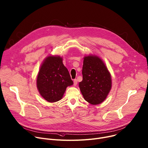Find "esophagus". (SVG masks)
<instances>
[{"label":"esophagus","instance_id":"34e87169","mask_svg":"<svg viewBox=\"0 0 148 148\" xmlns=\"http://www.w3.org/2000/svg\"><path fill=\"white\" fill-rule=\"evenodd\" d=\"M77 84V80L76 79H74V81H73V85H74V86H76Z\"/></svg>","mask_w":148,"mask_h":148}]
</instances>
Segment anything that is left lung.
I'll return each mask as SVG.
<instances>
[{"label":"left lung","mask_w":148,"mask_h":148,"mask_svg":"<svg viewBox=\"0 0 148 148\" xmlns=\"http://www.w3.org/2000/svg\"><path fill=\"white\" fill-rule=\"evenodd\" d=\"M82 73L83 79L79 86L84 99L91 105L100 104L112 87L111 76L106 65L96 56H85Z\"/></svg>","instance_id":"obj_1"}]
</instances>
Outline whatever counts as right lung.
I'll use <instances>...</instances> for the list:
<instances>
[{
    "label": "right lung",
    "instance_id": "add662e5",
    "mask_svg": "<svg viewBox=\"0 0 148 148\" xmlns=\"http://www.w3.org/2000/svg\"><path fill=\"white\" fill-rule=\"evenodd\" d=\"M73 84L62 57L49 56L45 59L36 79L38 90L43 99L51 103L61 100L66 88Z\"/></svg>",
    "mask_w": 148,
    "mask_h": 148
}]
</instances>
